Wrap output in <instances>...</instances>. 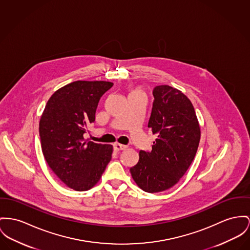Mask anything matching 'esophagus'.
I'll use <instances>...</instances> for the list:
<instances>
[{"label":"esophagus","mask_w":250,"mask_h":250,"mask_svg":"<svg viewBox=\"0 0 250 250\" xmlns=\"http://www.w3.org/2000/svg\"><path fill=\"white\" fill-rule=\"evenodd\" d=\"M126 148H127V146H125V145H122V144H118V143L114 144V150H116V151L125 150Z\"/></svg>","instance_id":"esophagus-1"}]
</instances>
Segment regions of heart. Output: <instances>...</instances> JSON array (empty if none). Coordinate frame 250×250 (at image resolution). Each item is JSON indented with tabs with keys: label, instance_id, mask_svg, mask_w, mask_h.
<instances>
[{
	"label": "heart",
	"instance_id": "1",
	"mask_svg": "<svg viewBox=\"0 0 250 250\" xmlns=\"http://www.w3.org/2000/svg\"><path fill=\"white\" fill-rule=\"evenodd\" d=\"M136 92H139V91H133V93H136Z\"/></svg>",
	"mask_w": 250,
	"mask_h": 250
}]
</instances>
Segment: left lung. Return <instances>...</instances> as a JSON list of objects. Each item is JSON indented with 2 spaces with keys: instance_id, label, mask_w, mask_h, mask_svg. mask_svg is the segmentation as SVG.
<instances>
[{
  "instance_id": "left-lung-1",
  "label": "left lung",
  "mask_w": 250,
  "mask_h": 250,
  "mask_svg": "<svg viewBox=\"0 0 250 250\" xmlns=\"http://www.w3.org/2000/svg\"><path fill=\"white\" fill-rule=\"evenodd\" d=\"M148 127L157 138L150 151L140 150L130 168L134 182L146 192L173 187L194 159L200 142L194 108L183 93L168 85L155 86Z\"/></svg>"
}]
</instances>
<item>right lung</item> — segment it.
<instances>
[{
	"label": "right lung",
	"instance_id": "add662e5",
	"mask_svg": "<svg viewBox=\"0 0 250 250\" xmlns=\"http://www.w3.org/2000/svg\"><path fill=\"white\" fill-rule=\"evenodd\" d=\"M113 85L85 81L67 84L51 96L41 117L44 158L54 173L77 191L98 183L112 158V145L86 141L83 135L95 121L100 98Z\"/></svg>",
	"mask_w": 250,
	"mask_h": 250
}]
</instances>
